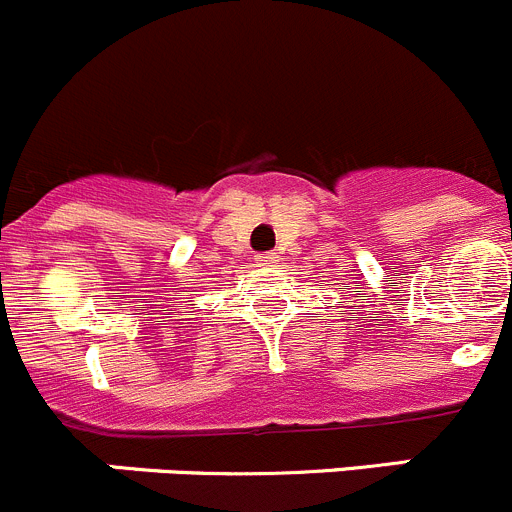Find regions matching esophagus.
Here are the masks:
<instances>
[{"instance_id":"obj_1","label":"esophagus","mask_w":512,"mask_h":512,"mask_svg":"<svg viewBox=\"0 0 512 512\" xmlns=\"http://www.w3.org/2000/svg\"><path fill=\"white\" fill-rule=\"evenodd\" d=\"M255 260H257V265H278L280 255L278 252H262V255H257Z\"/></svg>"}]
</instances>
